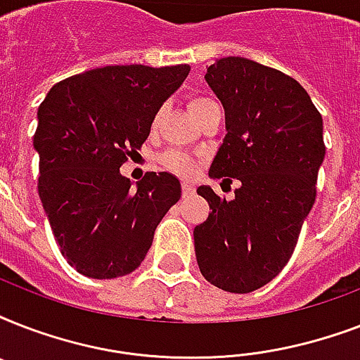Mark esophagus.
Here are the masks:
<instances>
[{
  "mask_svg": "<svg viewBox=\"0 0 360 360\" xmlns=\"http://www.w3.org/2000/svg\"><path fill=\"white\" fill-rule=\"evenodd\" d=\"M194 191H196V188H194V185H192V183H183V196L185 198L192 196V194H194Z\"/></svg>",
  "mask_w": 360,
  "mask_h": 360,
  "instance_id": "1",
  "label": "esophagus"
}]
</instances>
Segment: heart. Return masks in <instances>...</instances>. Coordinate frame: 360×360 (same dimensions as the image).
I'll list each match as a JSON object with an SVG mask.
<instances>
[{
  "instance_id": "b5f03b06",
  "label": "heart",
  "mask_w": 360,
  "mask_h": 360,
  "mask_svg": "<svg viewBox=\"0 0 360 360\" xmlns=\"http://www.w3.org/2000/svg\"><path fill=\"white\" fill-rule=\"evenodd\" d=\"M213 103L214 101H211V98L207 97L191 98L192 114L198 117L203 110L207 108V106H211ZM160 117H162V110H158L157 114H155V117H153V127H157ZM160 162H162V166L166 169H169V172H174V174L177 175H183V177H188V175L194 174V169H196V162H194L188 155L177 151V149H172V151L164 153L162 157H160Z\"/></svg>"
}]
</instances>
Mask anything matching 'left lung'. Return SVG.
<instances>
[{
	"instance_id": "8db88e82",
	"label": "left lung",
	"mask_w": 360,
	"mask_h": 360,
	"mask_svg": "<svg viewBox=\"0 0 360 360\" xmlns=\"http://www.w3.org/2000/svg\"><path fill=\"white\" fill-rule=\"evenodd\" d=\"M224 106L226 134L209 175L239 181L236 198L198 186L207 220L194 228V250L207 282L250 293L290 262L316 202L325 158L323 120L291 76L246 58L217 59L205 75Z\"/></svg>"
}]
</instances>
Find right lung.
I'll return each instance as SVG.
<instances>
[{"mask_svg":"<svg viewBox=\"0 0 360 360\" xmlns=\"http://www.w3.org/2000/svg\"><path fill=\"white\" fill-rule=\"evenodd\" d=\"M191 67L114 65L59 82L37 112L39 196L63 257L89 278L140 267L181 183L147 172L132 186L120 168L151 132L153 117Z\"/></svg>","mask_w":360,"mask_h":360,"instance_id":"1","label":"right lung"}]
</instances>
